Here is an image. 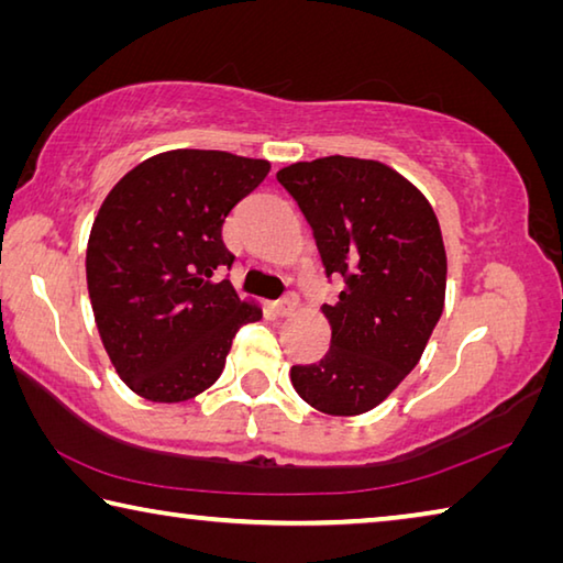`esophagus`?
Instances as JSON below:
<instances>
[{"label": "esophagus", "mask_w": 563, "mask_h": 563, "mask_svg": "<svg viewBox=\"0 0 563 563\" xmlns=\"http://www.w3.org/2000/svg\"><path fill=\"white\" fill-rule=\"evenodd\" d=\"M295 310H298V298H295V295H285L283 300L275 302V312H278L280 317H288Z\"/></svg>", "instance_id": "esophagus-1"}]
</instances>
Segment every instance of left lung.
Wrapping results in <instances>:
<instances>
[{"label": "left lung", "instance_id": "1", "mask_svg": "<svg viewBox=\"0 0 563 563\" xmlns=\"http://www.w3.org/2000/svg\"><path fill=\"white\" fill-rule=\"evenodd\" d=\"M312 227L327 278L344 290L322 305L324 360L292 366L302 401L327 416L379 406L421 360L445 302V246L428 199L376 159L320 157L278 172Z\"/></svg>", "mask_w": 563, "mask_h": 563}]
</instances>
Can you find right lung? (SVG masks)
<instances>
[{"label":"right lung","mask_w":563,"mask_h":563,"mask_svg":"<svg viewBox=\"0 0 563 563\" xmlns=\"http://www.w3.org/2000/svg\"><path fill=\"white\" fill-rule=\"evenodd\" d=\"M268 172V159L169 150L100 203L86 251L90 305L118 376L147 401L207 391L239 327L263 317L217 275L233 265L223 221Z\"/></svg>","instance_id":"1"}]
</instances>
